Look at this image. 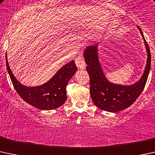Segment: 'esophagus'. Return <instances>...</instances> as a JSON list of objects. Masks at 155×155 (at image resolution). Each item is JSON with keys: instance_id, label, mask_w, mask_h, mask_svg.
I'll return each mask as SVG.
<instances>
[{"instance_id": "obj_1", "label": "esophagus", "mask_w": 155, "mask_h": 155, "mask_svg": "<svg viewBox=\"0 0 155 155\" xmlns=\"http://www.w3.org/2000/svg\"><path fill=\"white\" fill-rule=\"evenodd\" d=\"M75 63H76V65L79 69L83 70L85 68V61H84V58L82 55H79V56L76 57V59H75Z\"/></svg>"}]
</instances>
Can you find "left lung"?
<instances>
[{
  "mask_svg": "<svg viewBox=\"0 0 155 155\" xmlns=\"http://www.w3.org/2000/svg\"><path fill=\"white\" fill-rule=\"evenodd\" d=\"M144 41L147 61L140 79L134 84H120L110 82L105 76L99 62L98 56L99 43L93 44L84 49L83 56L85 61L87 73L90 76V93L94 105L105 111H120L131 106L144 89L151 68V53L144 35L140 28Z\"/></svg>",
  "mask_w": 155,
  "mask_h": 155,
  "instance_id": "8db88e82",
  "label": "left lung"
}]
</instances>
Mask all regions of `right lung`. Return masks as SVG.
Listing matches in <instances>:
<instances>
[{"label": "right lung", "instance_id": "right-lung-1", "mask_svg": "<svg viewBox=\"0 0 155 155\" xmlns=\"http://www.w3.org/2000/svg\"><path fill=\"white\" fill-rule=\"evenodd\" d=\"M6 63L11 81L18 95L26 102L41 110H53L64 103L68 98V83L77 71L75 61L73 60L60 68L45 84L30 87L22 84L15 77L9 66L6 54Z\"/></svg>", "mask_w": 155, "mask_h": 155}]
</instances>
